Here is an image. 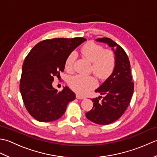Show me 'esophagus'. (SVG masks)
Wrapping results in <instances>:
<instances>
[{
  "label": "esophagus",
  "instance_id": "esophagus-1",
  "mask_svg": "<svg viewBox=\"0 0 157 157\" xmlns=\"http://www.w3.org/2000/svg\"><path fill=\"white\" fill-rule=\"evenodd\" d=\"M76 98H78V99H80V100L85 99L84 96H81L80 94H76Z\"/></svg>",
  "mask_w": 157,
  "mask_h": 157
}]
</instances>
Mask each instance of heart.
<instances>
[{
  "label": "heart",
  "instance_id": "b5f03b06",
  "mask_svg": "<svg viewBox=\"0 0 157 157\" xmlns=\"http://www.w3.org/2000/svg\"><path fill=\"white\" fill-rule=\"evenodd\" d=\"M83 56L92 63V70L99 78H105L114 69L115 56L111 51L105 50L102 46L88 42L81 48ZM75 52L69 54L65 61V69L72 71L75 60ZM96 81L91 75H76L70 78L69 84L73 90L80 94H85L96 86Z\"/></svg>",
  "mask_w": 157,
  "mask_h": 157
}]
</instances>
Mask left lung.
Returning <instances> with one entry per match:
<instances>
[{"label": "left lung", "mask_w": 157, "mask_h": 157, "mask_svg": "<svg viewBox=\"0 0 157 157\" xmlns=\"http://www.w3.org/2000/svg\"><path fill=\"white\" fill-rule=\"evenodd\" d=\"M97 42L107 44L114 51L115 65L113 73L96 92L105 95L102 101L92 99L93 107L86 113V118L100 125H108L119 119L125 111L134 92V82L128 56L121 46L108 38H98Z\"/></svg>", "instance_id": "obj_1"}]
</instances>
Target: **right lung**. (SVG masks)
<instances>
[{
  "mask_svg": "<svg viewBox=\"0 0 157 157\" xmlns=\"http://www.w3.org/2000/svg\"><path fill=\"white\" fill-rule=\"evenodd\" d=\"M86 40L84 38H53L35 45L22 67L20 92L26 109L37 121H55L64 114L75 94L67 86L61 92L53 88L54 77L64 71L69 54Z\"/></svg>",
  "mask_w": 157,
  "mask_h": 157,
  "instance_id": "right-lung-1",
  "label": "right lung"
}]
</instances>
